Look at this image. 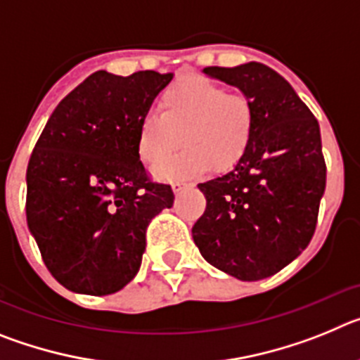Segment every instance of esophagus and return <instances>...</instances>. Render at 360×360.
<instances>
[{
  "mask_svg": "<svg viewBox=\"0 0 360 360\" xmlns=\"http://www.w3.org/2000/svg\"><path fill=\"white\" fill-rule=\"evenodd\" d=\"M187 186H189V184H187V182H174L173 184V191H174V193H180V191L186 189Z\"/></svg>",
  "mask_w": 360,
  "mask_h": 360,
  "instance_id": "34e87169",
  "label": "esophagus"
}]
</instances>
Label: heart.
I'll use <instances>...</instances> for the list:
<instances>
[{
	"label": "heart",
	"mask_w": 360,
	"mask_h": 360,
	"mask_svg": "<svg viewBox=\"0 0 360 360\" xmlns=\"http://www.w3.org/2000/svg\"><path fill=\"white\" fill-rule=\"evenodd\" d=\"M160 117L148 115L136 136L139 157L158 165L178 142L186 148L155 169V176L180 182L229 171L243 158L254 133V110L247 97L205 77H186L160 95Z\"/></svg>",
	"instance_id": "1"
}]
</instances>
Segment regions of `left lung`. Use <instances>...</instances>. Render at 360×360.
Masks as SVG:
<instances>
[{"label": "left lung", "instance_id": "left-lung-1", "mask_svg": "<svg viewBox=\"0 0 360 360\" xmlns=\"http://www.w3.org/2000/svg\"><path fill=\"white\" fill-rule=\"evenodd\" d=\"M254 110L249 149L227 174L198 184L207 207L193 227L205 262L241 281H259L310 243L326 187L316 117L285 79L262 63L207 66Z\"/></svg>", "mask_w": 360, "mask_h": 360}]
</instances>
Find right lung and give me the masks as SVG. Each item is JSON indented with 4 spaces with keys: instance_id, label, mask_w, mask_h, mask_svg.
Returning a JSON list of instances; mask_svg holds the SVG:
<instances>
[{
    "instance_id": "1",
    "label": "right lung",
    "mask_w": 360,
    "mask_h": 360,
    "mask_svg": "<svg viewBox=\"0 0 360 360\" xmlns=\"http://www.w3.org/2000/svg\"><path fill=\"white\" fill-rule=\"evenodd\" d=\"M173 73L95 72L57 104L27 169V224L50 274L77 294L108 295L136 276L146 231L173 207L148 180L141 122Z\"/></svg>"
}]
</instances>
